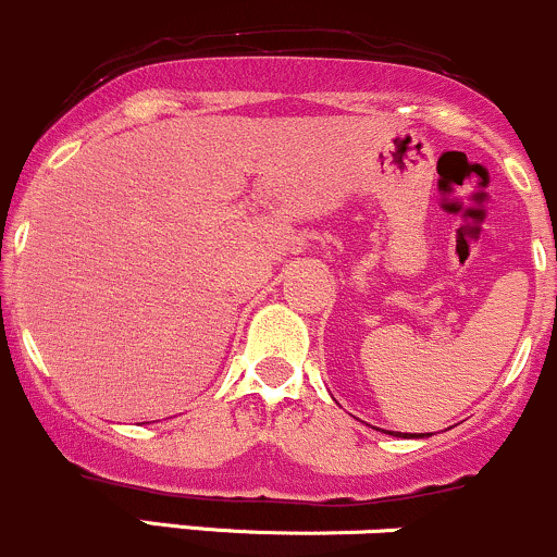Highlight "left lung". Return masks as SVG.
<instances>
[{
  "instance_id": "left-lung-1",
  "label": "left lung",
  "mask_w": 557,
  "mask_h": 557,
  "mask_svg": "<svg viewBox=\"0 0 557 557\" xmlns=\"http://www.w3.org/2000/svg\"><path fill=\"white\" fill-rule=\"evenodd\" d=\"M389 435H392V432H389ZM400 435H403V432H400ZM408 437V435H406ZM411 437H424V432H421V435H411Z\"/></svg>"
}]
</instances>
